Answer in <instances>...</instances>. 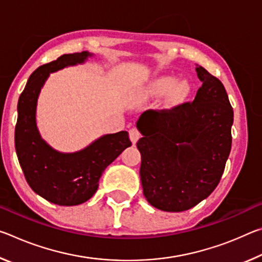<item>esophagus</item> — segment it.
Listing matches in <instances>:
<instances>
[{
    "instance_id": "obj_1",
    "label": "esophagus",
    "mask_w": 262,
    "mask_h": 262,
    "mask_svg": "<svg viewBox=\"0 0 262 262\" xmlns=\"http://www.w3.org/2000/svg\"><path fill=\"white\" fill-rule=\"evenodd\" d=\"M140 137H141V133L139 132V129H137V128H132L129 130V139L132 141V143L135 144Z\"/></svg>"
}]
</instances>
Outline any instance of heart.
Returning <instances> with one entry per match:
<instances>
[{
	"instance_id": "b5f03b06",
	"label": "heart",
	"mask_w": 262,
	"mask_h": 262,
	"mask_svg": "<svg viewBox=\"0 0 262 262\" xmlns=\"http://www.w3.org/2000/svg\"><path fill=\"white\" fill-rule=\"evenodd\" d=\"M176 82V78L172 76H162L157 79H155L149 84L147 89L148 94L152 96H162L170 91L168 98L172 103H178L183 100L189 94V85L186 81Z\"/></svg>"
}]
</instances>
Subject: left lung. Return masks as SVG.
I'll return each instance as SVG.
<instances>
[{
    "mask_svg": "<svg viewBox=\"0 0 262 262\" xmlns=\"http://www.w3.org/2000/svg\"><path fill=\"white\" fill-rule=\"evenodd\" d=\"M196 74L202 86L192 103L148 110L137 121L143 194L164 211L188 210L209 196L231 150L233 110L224 85L201 66Z\"/></svg>",
    "mask_w": 262,
    "mask_h": 262,
    "instance_id": "8db88e82",
    "label": "left lung"
}]
</instances>
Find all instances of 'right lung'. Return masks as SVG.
<instances>
[{
	"label": "right lung",
	"mask_w": 262,
	"mask_h": 262,
	"mask_svg": "<svg viewBox=\"0 0 262 262\" xmlns=\"http://www.w3.org/2000/svg\"><path fill=\"white\" fill-rule=\"evenodd\" d=\"M91 55L88 52L63 54L40 66L31 74L18 99L15 128L17 157L30 187L54 205L77 206L88 201L98 189L105 168L132 145L128 133L122 130L101 136L81 151L62 154L51 148L39 134L35 108L50 73L83 63Z\"/></svg>",
	"instance_id": "add662e5"
}]
</instances>
